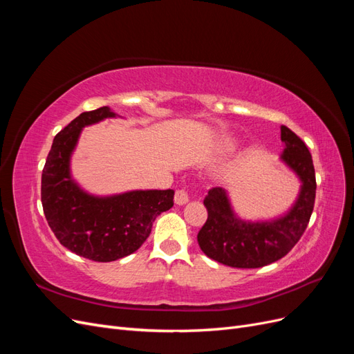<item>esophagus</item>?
<instances>
[{"instance_id": "34e87169", "label": "esophagus", "mask_w": 354, "mask_h": 354, "mask_svg": "<svg viewBox=\"0 0 354 354\" xmlns=\"http://www.w3.org/2000/svg\"><path fill=\"white\" fill-rule=\"evenodd\" d=\"M174 201L177 205H185L186 202H189V192L186 189H178L176 190V196Z\"/></svg>"}]
</instances>
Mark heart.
I'll return each instance as SVG.
<instances>
[{"instance_id": "b5f03b06", "label": "heart", "mask_w": 354, "mask_h": 354, "mask_svg": "<svg viewBox=\"0 0 354 354\" xmlns=\"http://www.w3.org/2000/svg\"><path fill=\"white\" fill-rule=\"evenodd\" d=\"M236 142L233 140V138H227V140H224L223 143H221V151L224 152V153H229V152H232V151H234V149H236Z\"/></svg>"}]
</instances>
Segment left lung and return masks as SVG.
Here are the masks:
<instances>
[{"label": "left lung", "instance_id": "obj_1", "mask_svg": "<svg viewBox=\"0 0 354 354\" xmlns=\"http://www.w3.org/2000/svg\"><path fill=\"white\" fill-rule=\"evenodd\" d=\"M285 143L281 159L301 180V190L286 216L273 221H243L234 216L221 187L209 189L203 199L208 218L198 233L203 254L236 269H259L281 260L303 236L316 198L313 159L306 143L288 127H281Z\"/></svg>", "mask_w": 354, "mask_h": 354}]
</instances>
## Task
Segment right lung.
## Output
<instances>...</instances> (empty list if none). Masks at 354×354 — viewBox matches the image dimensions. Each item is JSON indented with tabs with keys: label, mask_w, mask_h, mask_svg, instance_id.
I'll use <instances>...</instances> for the list:
<instances>
[{
	"label": "right lung",
	"mask_w": 354,
	"mask_h": 354,
	"mask_svg": "<svg viewBox=\"0 0 354 354\" xmlns=\"http://www.w3.org/2000/svg\"><path fill=\"white\" fill-rule=\"evenodd\" d=\"M115 113L103 106L82 112L56 134L41 177V202L59 242L77 255L109 263L140 248L160 212L174 205V190H134L97 198L71 178V153L85 125Z\"/></svg>",
	"instance_id": "1"
}]
</instances>
